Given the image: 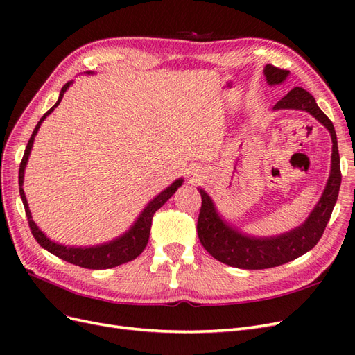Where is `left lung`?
I'll return each instance as SVG.
<instances>
[{"label":"left lung","instance_id":"left-lung-1","mask_svg":"<svg viewBox=\"0 0 355 355\" xmlns=\"http://www.w3.org/2000/svg\"><path fill=\"white\" fill-rule=\"evenodd\" d=\"M287 75L288 71L286 69L274 65L265 67V77L270 84H280ZM274 110H302L314 115L321 124L326 125L333 142L331 171L323 197L320 198L302 227L278 235L275 239H250L232 230L219 218L210 197L200 189L201 209L197 232L202 247L219 262L243 270H266V268L280 266L313 249L327 227L340 188L342 173L335 127L329 116L318 108L313 94L302 87H295L275 103Z\"/></svg>","mask_w":355,"mask_h":355}]
</instances>
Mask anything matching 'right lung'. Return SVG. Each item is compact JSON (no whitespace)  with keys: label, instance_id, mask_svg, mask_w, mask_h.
I'll return each instance as SVG.
<instances>
[{"label":"right lung","instance_id":"add662e5","mask_svg":"<svg viewBox=\"0 0 355 355\" xmlns=\"http://www.w3.org/2000/svg\"><path fill=\"white\" fill-rule=\"evenodd\" d=\"M69 84L71 83L68 81L65 85H63L56 105L41 116V120L38 121V124L34 128V132H32V135L29 137L24 158H22V161H20V167H19V187H20L19 192H20V197H22V201H24L31 232H32V235H34V239L37 240V243L41 247H44L46 250H49L50 253L60 257V259L67 261L69 263H73V265H78L81 268H89V270H106V268H114V266H118L121 263L130 262V261L135 259V257H137L139 254L144 252V249L146 247V243L149 240V231H151V223H153L154 213L161 206H163V204L171 196L175 194L176 189L182 185V179L176 180L175 184H171L167 189H164L159 196H157L151 202H149L146 209L142 211L141 216H139L137 222L135 223V227L128 232H125L123 237L116 239L115 241H111V243L103 244V245L85 247V249H81V247H67V245H60L58 243L50 241L46 237V235L38 230L35 222L32 220L31 211H29L28 202H26V197H25V192H24V188H22V185H24V171H25V166L28 163V157H29V153H31L32 144H34V137L38 132L41 123L44 121V118L60 103V101L63 98V93L67 92V89L69 87Z\"/></svg>","mask_w":355,"mask_h":355}]
</instances>
